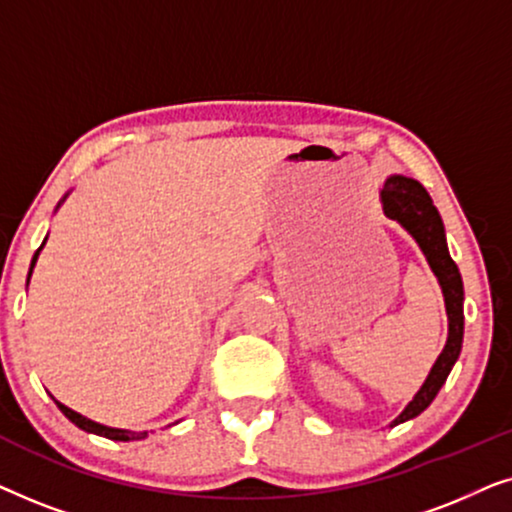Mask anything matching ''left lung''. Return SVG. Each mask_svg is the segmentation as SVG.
<instances>
[{"label":"left lung","instance_id":"obj_1","mask_svg":"<svg viewBox=\"0 0 512 512\" xmlns=\"http://www.w3.org/2000/svg\"><path fill=\"white\" fill-rule=\"evenodd\" d=\"M380 200L384 214L401 223L415 237L419 249L424 251L426 261H429L433 275L438 277L440 289H443L447 310V342L443 352L433 363L422 389L405 405L401 415L391 422V426H396L422 415L429 408L440 387L445 384L447 375H450L452 366L459 359L461 342H464V282H461L457 263L452 261L450 251H447L443 219H440L438 209L433 207L431 195L426 193V188L419 181L403 177V174H394V177L384 181Z\"/></svg>","mask_w":512,"mask_h":512}]
</instances>
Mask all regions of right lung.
I'll return each mask as SVG.
<instances>
[{
	"mask_svg": "<svg viewBox=\"0 0 512 512\" xmlns=\"http://www.w3.org/2000/svg\"><path fill=\"white\" fill-rule=\"evenodd\" d=\"M67 198V195H65ZM62 198V200H65ZM60 207V205H58ZM44 244H46V240H44ZM44 244H41V247L37 249V254H34V258H32V265H30V275H27V282H30V277H32V270H34V263H37V258H39V251L44 249ZM58 403V408L62 410V415H65L69 422L72 424H76L79 426V429H83V431H88V433H95V436H104V438H109V440H123V443H128V440H139V438H146V431L144 433H137V431H125V429H111V426H104V424H97V422H93V419H88V417H83V415H79V412H74L72 408H67V405H62L60 401H55Z\"/></svg>",
	"mask_w": 512,
	"mask_h": 512,
	"instance_id": "1",
	"label": "right lung"
}]
</instances>
